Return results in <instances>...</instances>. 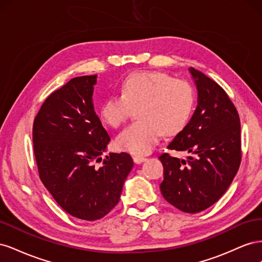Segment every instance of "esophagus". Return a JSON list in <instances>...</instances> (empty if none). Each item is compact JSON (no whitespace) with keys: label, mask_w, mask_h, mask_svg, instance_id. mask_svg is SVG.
<instances>
[{"label":"esophagus","mask_w":262,"mask_h":262,"mask_svg":"<svg viewBox=\"0 0 262 262\" xmlns=\"http://www.w3.org/2000/svg\"><path fill=\"white\" fill-rule=\"evenodd\" d=\"M133 161H134V163H136V164H141V163H143L144 161H146V158L144 156L136 155V156H133Z\"/></svg>","instance_id":"34e87169"}]
</instances>
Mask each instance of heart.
Returning a JSON list of instances; mask_svg holds the SVG:
<instances>
[{"mask_svg":"<svg viewBox=\"0 0 262 262\" xmlns=\"http://www.w3.org/2000/svg\"><path fill=\"white\" fill-rule=\"evenodd\" d=\"M194 92L191 85L160 72H137L122 84V94L104 101L99 110L100 119L117 128L139 108L141 121L132 123L119 133V148L136 155L148 154L162 134L178 133L191 116Z\"/></svg>","mask_w":262,"mask_h":262,"instance_id":"1","label":"heart"}]
</instances>
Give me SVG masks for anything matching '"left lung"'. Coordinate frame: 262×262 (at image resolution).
Returning a JSON list of instances; mask_svg holds the SVG:
<instances>
[{"label": "left lung", "instance_id": "8db88e82", "mask_svg": "<svg viewBox=\"0 0 262 262\" xmlns=\"http://www.w3.org/2000/svg\"><path fill=\"white\" fill-rule=\"evenodd\" d=\"M198 104L189 122L167 148L186 152L187 160L162 154L165 200L186 213L211 207L225 193L239 168L241 121L225 91L200 71L189 68Z\"/></svg>", "mask_w": 262, "mask_h": 262}]
</instances>
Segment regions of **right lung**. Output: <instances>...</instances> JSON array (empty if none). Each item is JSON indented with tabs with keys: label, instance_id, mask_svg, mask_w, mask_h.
<instances>
[{
	"label": "right lung",
	"instance_id": "1",
	"mask_svg": "<svg viewBox=\"0 0 262 262\" xmlns=\"http://www.w3.org/2000/svg\"><path fill=\"white\" fill-rule=\"evenodd\" d=\"M97 75L78 76L53 92L35 118L33 143L39 176L71 215L96 221L120 199L133 167L128 153L102 160L110 137L95 113Z\"/></svg>",
	"mask_w": 262,
	"mask_h": 262
}]
</instances>
